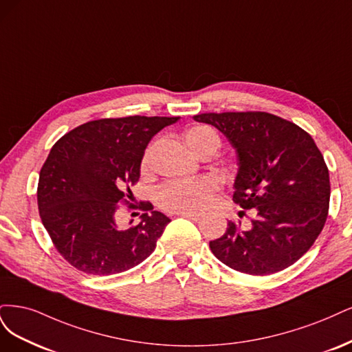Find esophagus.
I'll use <instances>...</instances> for the list:
<instances>
[{"instance_id":"1","label":"esophagus","mask_w":352,"mask_h":352,"mask_svg":"<svg viewBox=\"0 0 352 352\" xmlns=\"http://www.w3.org/2000/svg\"><path fill=\"white\" fill-rule=\"evenodd\" d=\"M179 217H183V218H187V219H190V221H200L201 219V214H199V213H178Z\"/></svg>"}]
</instances>
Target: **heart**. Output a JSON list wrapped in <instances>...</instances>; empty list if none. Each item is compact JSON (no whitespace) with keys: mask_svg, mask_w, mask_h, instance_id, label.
<instances>
[{"mask_svg":"<svg viewBox=\"0 0 352 352\" xmlns=\"http://www.w3.org/2000/svg\"><path fill=\"white\" fill-rule=\"evenodd\" d=\"M184 142L196 155L205 151L217 152L221 146L218 133L206 126H197L184 133ZM152 149H146L142 157V173L151 169ZM218 191V181L210 177H200L190 181H171L164 184L156 192L157 206L173 213H197L205 210Z\"/></svg>","mask_w":352,"mask_h":352,"instance_id":"obj_1","label":"heart"}]
</instances>
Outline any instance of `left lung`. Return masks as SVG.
<instances>
[{
	"mask_svg": "<svg viewBox=\"0 0 352 352\" xmlns=\"http://www.w3.org/2000/svg\"><path fill=\"white\" fill-rule=\"evenodd\" d=\"M222 131L238 155L232 200L253 209L209 247L223 265L253 276L287 269L322 232L331 199L329 169L311 135L297 124L262 111L208 112L192 117ZM241 217V214H240Z\"/></svg>",
	"mask_w": 352,
	"mask_h": 352,
	"instance_id": "left-lung-1",
	"label": "left lung"
}]
</instances>
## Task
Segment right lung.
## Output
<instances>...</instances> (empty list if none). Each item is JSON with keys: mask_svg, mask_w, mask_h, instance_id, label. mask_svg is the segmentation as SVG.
Listing matches in <instances>:
<instances>
[{"mask_svg": "<svg viewBox=\"0 0 352 352\" xmlns=\"http://www.w3.org/2000/svg\"><path fill=\"white\" fill-rule=\"evenodd\" d=\"M179 117L102 118L82 124L56 142L41 168L38 208L52 244L89 275H116L149 257L168 222L151 201L133 205L146 146ZM120 202L142 210V221L121 230Z\"/></svg>", "mask_w": 352, "mask_h": 352, "instance_id": "right-lung-1", "label": "right lung"}]
</instances>
